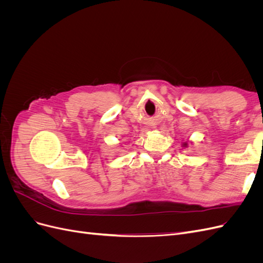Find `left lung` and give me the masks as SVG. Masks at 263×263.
<instances>
[{"label":"left lung","instance_id":"obj_1","mask_svg":"<svg viewBox=\"0 0 263 263\" xmlns=\"http://www.w3.org/2000/svg\"><path fill=\"white\" fill-rule=\"evenodd\" d=\"M182 146H183V147H185V148H186V147H187L189 145H187V142H183V145H182Z\"/></svg>","mask_w":263,"mask_h":263}]
</instances>
